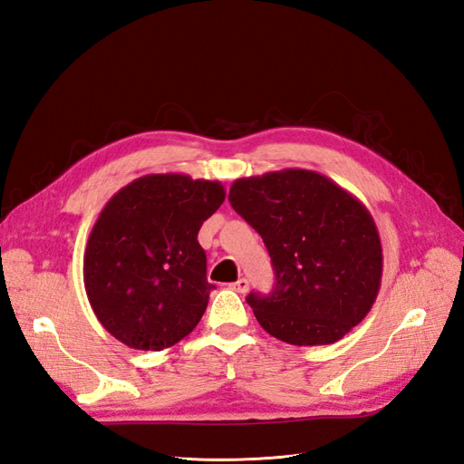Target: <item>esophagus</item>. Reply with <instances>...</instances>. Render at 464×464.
<instances>
[{
  "label": "esophagus",
  "instance_id": "1",
  "mask_svg": "<svg viewBox=\"0 0 464 464\" xmlns=\"http://www.w3.org/2000/svg\"><path fill=\"white\" fill-rule=\"evenodd\" d=\"M248 286H250V283H248V279H238V281H235L233 285H231V288L235 290V293H238V295H245V293H248Z\"/></svg>",
  "mask_w": 464,
  "mask_h": 464
}]
</instances>
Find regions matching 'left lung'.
<instances>
[{
    "instance_id": "1",
    "label": "left lung",
    "mask_w": 464,
    "mask_h": 464,
    "mask_svg": "<svg viewBox=\"0 0 464 464\" xmlns=\"http://www.w3.org/2000/svg\"><path fill=\"white\" fill-rule=\"evenodd\" d=\"M229 202L262 235L276 271L271 295L246 296L266 333L324 346L365 319L381 290L382 246L363 202L300 168L237 179Z\"/></svg>"
}]
</instances>
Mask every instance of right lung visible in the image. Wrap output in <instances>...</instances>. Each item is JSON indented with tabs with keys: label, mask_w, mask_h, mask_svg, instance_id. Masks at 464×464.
<instances>
[{
	"label": "right lung",
	"mask_w": 464,
	"mask_h": 464,
	"mask_svg": "<svg viewBox=\"0 0 464 464\" xmlns=\"http://www.w3.org/2000/svg\"><path fill=\"white\" fill-rule=\"evenodd\" d=\"M223 200L219 181L150 174L105 204L85 246L83 285L116 340L160 352L197 327L216 288L197 235Z\"/></svg>",
	"instance_id": "1"
}]
</instances>
